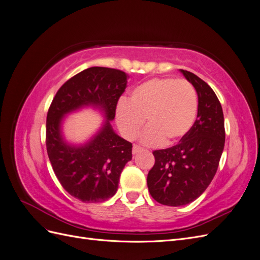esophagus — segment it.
Returning a JSON list of instances; mask_svg holds the SVG:
<instances>
[{"label":"esophagus","mask_w":260,"mask_h":260,"mask_svg":"<svg viewBox=\"0 0 260 260\" xmlns=\"http://www.w3.org/2000/svg\"><path fill=\"white\" fill-rule=\"evenodd\" d=\"M140 151H142V148H141V147L138 146V145H135V146H133V148H132V154L136 155V154H138Z\"/></svg>","instance_id":"obj_1"}]
</instances>
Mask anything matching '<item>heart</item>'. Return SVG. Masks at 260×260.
<instances>
[{
  "instance_id": "1",
  "label": "heart",
  "mask_w": 260,
  "mask_h": 260,
  "mask_svg": "<svg viewBox=\"0 0 260 260\" xmlns=\"http://www.w3.org/2000/svg\"><path fill=\"white\" fill-rule=\"evenodd\" d=\"M199 112V96L186 80L155 78L132 89L129 101L121 100L116 108V122L121 135L135 140L141 137L146 146L177 144L191 131Z\"/></svg>"
}]
</instances>
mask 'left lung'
<instances>
[{"label":"left lung","mask_w":260,"mask_h":260,"mask_svg":"<svg viewBox=\"0 0 260 260\" xmlns=\"http://www.w3.org/2000/svg\"><path fill=\"white\" fill-rule=\"evenodd\" d=\"M180 73L198 92V118L179 144L153 152L155 164L147 175L152 198L175 207L192 203L208 187L225 141L223 112L215 92L196 75L183 69Z\"/></svg>","instance_id":"obj_1"}]
</instances>
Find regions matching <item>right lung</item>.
<instances>
[{
	"mask_svg": "<svg viewBox=\"0 0 260 260\" xmlns=\"http://www.w3.org/2000/svg\"><path fill=\"white\" fill-rule=\"evenodd\" d=\"M127 80L128 75L121 70L90 67L62 84L50 106L46 151L51 165L62 187L83 203L113 198L123 167L132 159V144L111 124ZM86 107L96 109L106 120L86 143L69 144L62 133L64 117Z\"/></svg>",
	"mask_w": 260,
	"mask_h": 260,
	"instance_id": "right-lung-1",
	"label": "right lung"
}]
</instances>
